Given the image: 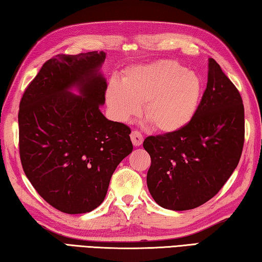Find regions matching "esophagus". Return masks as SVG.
<instances>
[{
  "label": "esophagus",
  "instance_id": "esophagus-1",
  "mask_svg": "<svg viewBox=\"0 0 262 262\" xmlns=\"http://www.w3.org/2000/svg\"><path fill=\"white\" fill-rule=\"evenodd\" d=\"M130 139L133 144H134L135 147H139V145L142 144V142H143V135H142L139 130H133L130 134Z\"/></svg>",
  "mask_w": 262,
  "mask_h": 262
}]
</instances>
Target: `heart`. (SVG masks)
I'll return each instance as SVG.
<instances>
[{"label": "heart", "mask_w": 262, "mask_h": 262, "mask_svg": "<svg viewBox=\"0 0 262 262\" xmlns=\"http://www.w3.org/2000/svg\"><path fill=\"white\" fill-rule=\"evenodd\" d=\"M200 97V78L174 61L132 66L123 72L121 83L112 79L106 89V101L117 120H129L144 104L145 118L163 133L187 125Z\"/></svg>", "instance_id": "obj_1"}]
</instances>
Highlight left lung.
Instances as JSON below:
<instances>
[{"instance_id":"left-lung-1","label":"left lung","mask_w":262,"mask_h":262,"mask_svg":"<svg viewBox=\"0 0 262 262\" xmlns=\"http://www.w3.org/2000/svg\"><path fill=\"white\" fill-rule=\"evenodd\" d=\"M208 69L207 88L192 120L179 130L148 136L143 142L151 158L149 192L165 209H194L209 201L242 156V96L214 59L208 60Z\"/></svg>"}]
</instances>
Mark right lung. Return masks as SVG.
Instances as JSON below:
<instances>
[{
	"instance_id": "add662e5",
	"label": "right lung",
	"mask_w": 262,
	"mask_h": 262,
	"mask_svg": "<svg viewBox=\"0 0 262 262\" xmlns=\"http://www.w3.org/2000/svg\"><path fill=\"white\" fill-rule=\"evenodd\" d=\"M104 52L57 54L25 89L18 112L19 156L38 194L66 214L104 201L111 177L133 151L130 128L100 112L107 89ZM78 86L82 96L69 92Z\"/></svg>"
}]
</instances>
